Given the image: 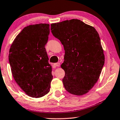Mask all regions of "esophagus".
Returning <instances> with one entry per match:
<instances>
[{
    "mask_svg": "<svg viewBox=\"0 0 120 120\" xmlns=\"http://www.w3.org/2000/svg\"><path fill=\"white\" fill-rule=\"evenodd\" d=\"M60 66V63H55L53 64V67L56 68L57 66Z\"/></svg>",
    "mask_w": 120,
    "mask_h": 120,
    "instance_id": "1",
    "label": "esophagus"
}]
</instances>
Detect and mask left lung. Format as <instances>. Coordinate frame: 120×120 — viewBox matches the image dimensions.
Instances as JSON below:
<instances>
[{
	"label": "left lung",
	"mask_w": 120,
	"mask_h": 120,
	"mask_svg": "<svg viewBox=\"0 0 120 120\" xmlns=\"http://www.w3.org/2000/svg\"><path fill=\"white\" fill-rule=\"evenodd\" d=\"M51 33L63 45L65 55L61 68L62 79L70 93H87L98 80L105 63V56L98 33L78 19L52 23Z\"/></svg>",
	"instance_id": "1"
}]
</instances>
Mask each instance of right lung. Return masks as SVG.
Masks as SVG:
<instances>
[{"label":"right lung","instance_id":"add662e5","mask_svg":"<svg viewBox=\"0 0 120 120\" xmlns=\"http://www.w3.org/2000/svg\"><path fill=\"white\" fill-rule=\"evenodd\" d=\"M49 33V24L28 26L16 36L9 51L14 80L32 98L43 97L50 91L52 68L45 48Z\"/></svg>","mask_w":120,"mask_h":120}]
</instances>
